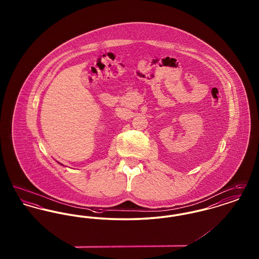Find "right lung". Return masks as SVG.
<instances>
[{"mask_svg":"<svg viewBox=\"0 0 259 259\" xmlns=\"http://www.w3.org/2000/svg\"><path fill=\"white\" fill-rule=\"evenodd\" d=\"M60 164H61V163H60ZM61 165H62V164H61Z\"/></svg>","mask_w":259,"mask_h":259,"instance_id":"right-lung-1","label":"right lung"}]
</instances>
